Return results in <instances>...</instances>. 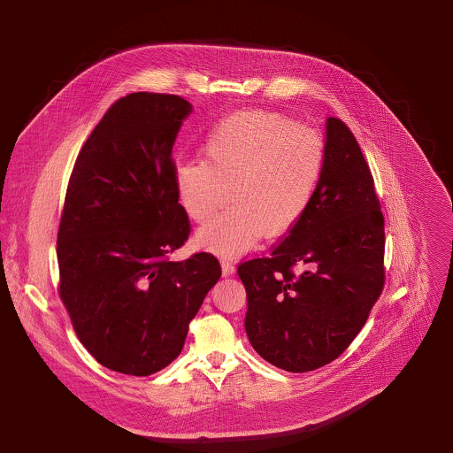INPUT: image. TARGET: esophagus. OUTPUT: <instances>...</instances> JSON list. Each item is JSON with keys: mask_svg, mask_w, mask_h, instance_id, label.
<instances>
[{"mask_svg": "<svg viewBox=\"0 0 453 453\" xmlns=\"http://www.w3.org/2000/svg\"><path fill=\"white\" fill-rule=\"evenodd\" d=\"M220 264H222V274L224 276H231L234 273V265H233L231 260H222Z\"/></svg>", "mask_w": 453, "mask_h": 453, "instance_id": "34e87169", "label": "esophagus"}]
</instances>
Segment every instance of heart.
<instances>
[{"label":"heart","mask_w":453,"mask_h":453,"mask_svg":"<svg viewBox=\"0 0 453 453\" xmlns=\"http://www.w3.org/2000/svg\"><path fill=\"white\" fill-rule=\"evenodd\" d=\"M206 159L177 161L172 172L180 208L201 227L196 243L236 256L267 233L283 236L308 213L325 172L320 138L287 116L242 111L220 119L204 140Z\"/></svg>","instance_id":"b5f03b06"}]
</instances>
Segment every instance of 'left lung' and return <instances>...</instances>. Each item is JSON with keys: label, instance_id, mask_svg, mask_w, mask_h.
<instances>
[{"label": "left lung", "instance_id": "8db88e82", "mask_svg": "<svg viewBox=\"0 0 453 453\" xmlns=\"http://www.w3.org/2000/svg\"><path fill=\"white\" fill-rule=\"evenodd\" d=\"M383 249L371 170L348 125L328 118L325 172L308 213L269 256L238 267L256 353L290 372L334 362L381 294Z\"/></svg>", "mask_w": 453, "mask_h": 453}]
</instances>
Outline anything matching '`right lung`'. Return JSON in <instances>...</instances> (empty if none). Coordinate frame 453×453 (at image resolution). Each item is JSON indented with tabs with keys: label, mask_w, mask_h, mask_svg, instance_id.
<instances>
[{
	"label": "right lung",
	"mask_w": 453,
	"mask_h": 453,
	"mask_svg": "<svg viewBox=\"0 0 453 453\" xmlns=\"http://www.w3.org/2000/svg\"><path fill=\"white\" fill-rule=\"evenodd\" d=\"M191 104L133 93L114 102L84 143L57 234L60 299L104 367L149 376L175 360L189 320L222 269L210 252L170 262L189 234L172 149Z\"/></svg>",
	"instance_id": "obj_1"
}]
</instances>
